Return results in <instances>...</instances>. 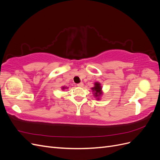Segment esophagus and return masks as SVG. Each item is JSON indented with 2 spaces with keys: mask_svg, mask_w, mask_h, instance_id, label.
<instances>
[{
  "mask_svg": "<svg viewBox=\"0 0 160 160\" xmlns=\"http://www.w3.org/2000/svg\"><path fill=\"white\" fill-rule=\"evenodd\" d=\"M77 85L78 86V87H80V88H82V87L83 86V83H82V82H81V83H77Z\"/></svg>",
  "mask_w": 160,
  "mask_h": 160,
  "instance_id": "34e87169",
  "label": "esophagus"
}]
</instances>
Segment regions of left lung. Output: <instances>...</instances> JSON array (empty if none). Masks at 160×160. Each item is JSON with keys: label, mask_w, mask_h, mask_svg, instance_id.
Returning a JSON list of instances; mask_svg holds the SVG:
<instances>
[{"label": "left lung", "mask_w": 160, "mask_h": 160, "mask_svg": "<svg viewBox=\"0 0 160 160\" xmlns=\"http://www.w3.org/2000/svg\"><path fill=\"white\" fill-rule=\"evenodd\" d=\"M91 89L94 92V95L96 97V98H99V97L101 95V87L98 82H97V83H95V87H93ZM98 99L99 98H98Z\"/></svg>", "instance_id": "8db88e82"}]
</instances>
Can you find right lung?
I'll use <instances>...</instances> for the list:
<instances>
[{"mask_svg":"<svg viewBox=\"0 0 160 160\" xmlns=\"http://www.w3.org/2000/svg\"><path fill=\"white\" fill-rule=\"evenodd\" d=\"M62 88V89H65L66 88H64V87H63V88Z\"/></svg>","mask_w":160,"mask_h":160,"instance_id":"obj_1","label":"right lung"}]
</instances>
